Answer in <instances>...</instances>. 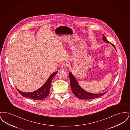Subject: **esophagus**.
Here are the masks:
<instances>
[{
    "label": "esophagus",
    "instance_id": "esophagus-1",
    "mask_svg": "<svg viewBox=\"0 0 130 130\" xmlns=\"http://www.w3.org/2000/svg\"><path fill=\"white\" fill-rule=\"evenodd\" d=\"M67 66V65L66 64H63L62 65V66H61V68H62V69L63 70H64V69H66V66Z\"/></svg>",
    "mask_w": 130,
    "mask_h": 130
}]
</instances>
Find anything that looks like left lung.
<instances>
[{
	"label": "left lung",
	"instance_id": "1",
	"mask_svg": "<svg viewBox=\"0 0 130 130\" xmlns=\"http://www.w3.org/2000/svg\"><path fill=\"white\" fill-rule=\"evenodd\" d=\"M103 40L107 43H110V42L107 40V39L106 38V37H105L104 35H103ZM111 44L117 51L114 45L112 44ZM69 75L70 76L71 87L72 92L74 95L79 99H96L105 94L108 92L107 91L104 93H89L86 91H85L84 90H83L80 86L76 79H75V77L73 75L71 72L69 73Z\"/></svg>",
	"mask_w": 130,
	"mask_h": 130
}]
</instances>
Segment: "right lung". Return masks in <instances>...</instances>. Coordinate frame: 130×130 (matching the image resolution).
Instances as JSON below:
<instances>
[{
	"label": "right lung",
	"mask_w": 130,
	"mask_h": 130,
	"mask_svg": "<svg viewBox=\"0 0 130 130\" xmlns=\"http://www.w3.org/2000/svg\"><path fill=\"white\" fill-rule=\"evenodd\" d=\"M57 73V71L53 73L49 77L44 84L43 85L34 92L31 93H25L19 91L18 89L17 90L21 95L25 98H28L34 100H43L46 98L49 94L51 82Z\"/></svg>",
	"instance_id": "1"
}]
</instances>
